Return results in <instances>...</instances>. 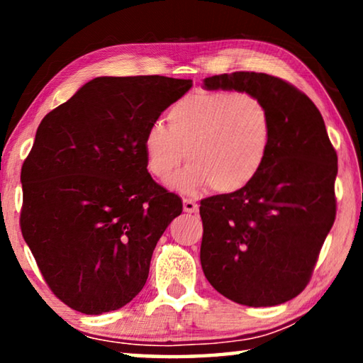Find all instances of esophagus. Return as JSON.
I'll use <instances>...</instances> for the list:
<instances>
[{
    "instance_id": "34e87169",
    "label": "esophagus",
    "mask_w": 363,
    "mask_h": 363,
    "mask_svg": "<svg viewBox=\"0 0 363 363\" xmlns=\"http://www.w3.org/2000/svg\"><path fill=\"white\" fill-rule=\"evenodd\" d=\"M184 211L186 213H196L199 211V203L192 199H184Z\"/></svg>"
}]
</instances>
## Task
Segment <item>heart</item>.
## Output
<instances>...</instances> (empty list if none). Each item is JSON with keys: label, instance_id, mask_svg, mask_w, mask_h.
Listing matches in <instances>:
<instances>
[{"label": "heart", "instance_id": "obj_1", "mask_svg": "<svg viewBox=\"0 0 363 363\" xmlns=\"http://www.w3.org/2000/svg\"><path fill=\"white\" fill-rule=\"evenodd\" d=\"M168 126L153 121L143 147L149 173L160 181L173 176L181 192L211 186L220 194L250 186L261 173L272 144V118L266 104L250 93L205 91L169 107Z\"/></svg>", "mask_w": 363, "mask_h": 363}]
</instances>
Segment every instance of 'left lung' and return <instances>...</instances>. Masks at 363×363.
I'll list each match as a JSON object with an SVG mask.
<instances>
[{"label": "left lung", "mask_w": 363, "mask_h": 363, "mask_svg": "<svg viewBox=\"0 0 363 363\" xmlns=\"http://www.w3.org/2000/svg\"><path fill=\"white\" fill-rule=\"evenodd\" d=\"M203 84L255 94L272 118V144L256 179L200 201L205 277L233 303H286L309 284L335 223L336 150L315 104L285 79L233 72Z\"/></svg>", "instance_id": "obj_1"}]
</instances>
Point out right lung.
<instances>
[{"mask_svg": "<svg viewBox=\"0 0 363 363\" xmlns=\"http://www.w3.org/2000/svg\"><path fill=\"white\" fill-rule=\"evenodd\" d=\"M192 88L160 75L99 77L41 120L22 164L21 229L51 291L88 315L143 290L182 200L152 179L143 139Z\"/></svg>", "mask_w": 363, "mask_h": 363, "instance_id": "1", "label": "right lung"}]
</instances>
